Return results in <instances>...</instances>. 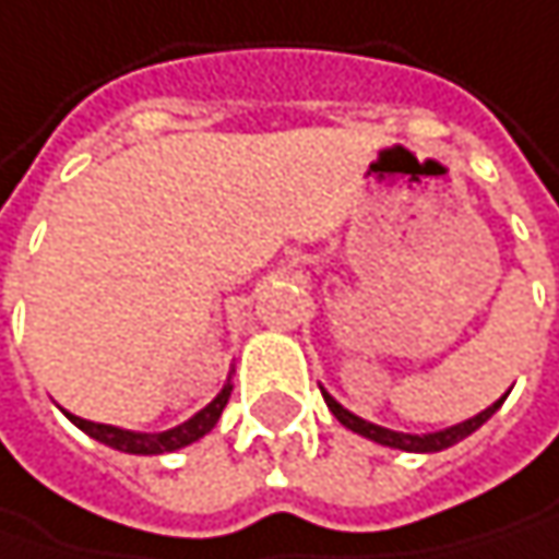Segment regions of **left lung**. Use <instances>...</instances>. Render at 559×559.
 Masks as SVG:
<instances>
[{
  "instance_id": "obj_1",
  "label": "left lung",
  "mask_w": 559,
  "mask_h": 559,
  "mask_svg": "<svg viewBox=\"0 0 559 559\" xmlns=\"http://www.w3.org/2000/svg\"><path fill=\"white\" fill-rule=\"evenodd\" d=\"M321 394H324V401H328L331 414H334L346 429H353V432H359V436H366V439H372V442H379V445H388V449H401V452H442V449L455 445V442H461V439H467L474 429H480L487 419L497 414L499 404L506 401V397H499L493 407L480 411L477 417L464 419V423H459V426H449V429H439V432H426V436H414V432H394V429H384V426H376V423H366L362 417L349 414L343 404H337L324 388H321Z\"/></svg>"
}]
</instances>
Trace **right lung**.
<instances>
[{
  "mask_svg": "<svg viewBox=\"0 0 559 559\" xmlns=\"http://www.w3.org/2000/svg\"><path fill=\"white\" fill-rule=\"evenodd\" d=\"M228 394H231V384H225L200 414H193L187 423H180L175 429H165V432H130V429L107 426V423H92V419H82L75 417V414H66V417L72 419L82 432H88L92 439H98V442L117 449V452H130V455H165V452H178L183 445L203 439L219 423L222 411L228 404Z\"/></svg>",
  "mask_w": 559,
  "mask_h": 559,
  "instance_id": "add662e5",
  "label": "right lung"
}]
</instances>
